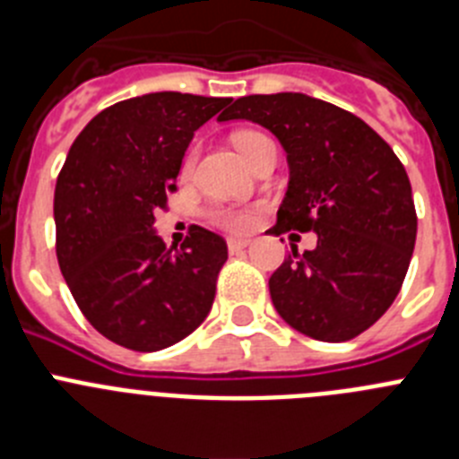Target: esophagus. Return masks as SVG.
<instances>
[{
  "label": "esophagus",
  "instance_id": "1",
  "mask_svg": "<svg viewBox=\"0 0 459 459\" xmlns=\"http://www.w3.org/2000/svg\"><path fill=\"white\" fill-rule=\"evenodd\" d=\"M250 246V241L248 238H230V241H227V250H230V253H238V250H246Z\"/></svg>",
  "mask_w": 459,
  "mask_h": 459
}]
</instances>
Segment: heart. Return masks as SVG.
I'll use <instances>...</instances> for the list:
<instances>
[{
  "mask_svg": "<svg viewBox=\"0 0 459 459\" xmlns=\"http://www.w3.org/2000/svg\"><path fill=\"white\" fill-rule=\"evenodd\" d=\"M234 144H237V149L243 153V158H246L250 165H255L259 153L264 152L266 147H273V142H271L264 133L257 131L237 133V135H234ZM195 163H197V149H190L184 156V163H181V174L188 177L195 169ZM206 218H209L216 227L225 230V232H248L250 227L255 225V221H257V209L237 204H213L206 211Z\"/></svg>",
  "mask_w": 459,
  "mask_h": 459,
  "instance_id": "heart-1",
  "label": "heart"
}]
</instances>
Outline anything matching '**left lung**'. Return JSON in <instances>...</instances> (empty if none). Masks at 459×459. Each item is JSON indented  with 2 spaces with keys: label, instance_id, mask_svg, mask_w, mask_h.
I'll use <instances>...</instances> for the list:
<instances>
[{
  "label": "left lung",
  "instance_id": "left-lung-1",
  "mask_svg": "<svg viewBox=\"0 0 459 459\" xmlns=\"http://www.w3.org/2000/svg\"><path fill=\"white\" fill-rule=\"evenodd\" d=\"M232 119L262 124L287 152L271 232H317V248L291 250L271 275L275 310L322 342L356 338L391 307L411 262L419 218L404 165L366 121L306 93L243 96L218 117Z\"/></svg>",
  "mask_w": 459,
  "mask_h": 459
}]
</instances>
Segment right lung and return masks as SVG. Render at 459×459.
<instances>
[{
  "label": "right lung",
  "mask_w": 459,
  "mask_h": 459,
  "mask_svg": "<svg viewBox=\"0 0 459 459\" xmlns=\"http://www.w3.org/2000/svg\"><path fill=\"white\" fill-rule=\"evenodd\" d=\"M232 99L158 91L109 105L82 128L55 186L56 262L100 335L158 351L206 319L227 243L200 225L181 248L153 232L202 124Z\"/></svg>",
  "instance_id": "1"
}]
</instances>
